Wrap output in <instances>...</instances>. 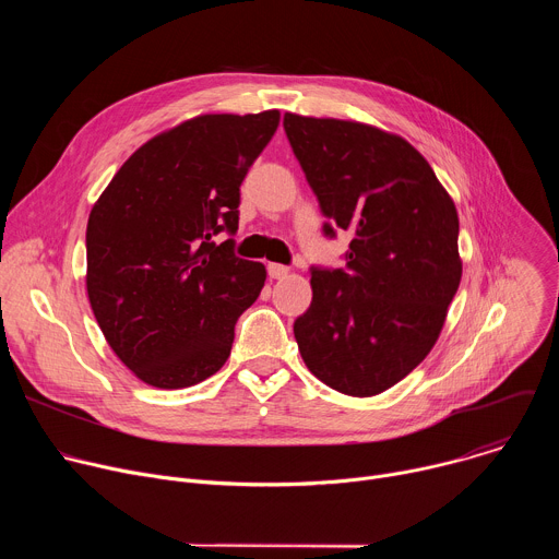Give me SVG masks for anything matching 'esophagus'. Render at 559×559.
Returning <instances> with one entry per match:
<instances>
[{
	"label": "esophagus",
	"mask_w": 559,
	"mask_h": 559,
	"mask_svg": "<svg viewBox=\"0 0 559 559\" xmlns=\"http://www.w3.org/2000/svg\"><path fill=\"white\" fill-rule=\"evenodd\" d=\"M267 274H270V278L278 281V278H285V276L289 274V267L278 265V263H270V265H267Z\"/></svg>",
	"instance_id": "obj_1"
}]
</instances>
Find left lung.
<instances>
[{
	"instance_id": "8db88e82",
	"label": "left lung",
	"mask_w": 559,
	"mask_h": 559,
	"mask_svg": "<svg viewBox=\"0 0 559 559\" xmlns=\"http://www.w3.org/2000/svg\"><path fill=\"white\" fill-rule=\"evenodd\" d=\"M283 126L323 214L352 231L347 270H311V305L294 323L298 352L328 386L378 395L442 332L462 278L455 203L403 136L294 112ZM325 234H336L330 223Z\"/></svg>"
}]
</instances>
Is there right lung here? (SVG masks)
<instances>
[{"instance_id": "right-lung-1", "label": "right lung", "mask_w": 559, "mask_h": 559, "mask_svg": "<svg viewBox=\"0 0 559 559\" xmlns=\"http://www.w3.org/2000/svg\"><path fill=\"white\" fill-rule=\"evenodd\" d=\"M278 121V110L188 119L134 150L91 210L88 300L117 358L150 386L216 373L265 285L263 263L212 238L236 231L238 188Z\"/></svg>"}]
</instances>
